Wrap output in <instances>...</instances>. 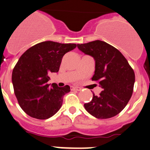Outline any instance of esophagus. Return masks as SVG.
<instances>
[{
    "instance_id": "1",
    "label": "esophagus",
    "mask_w": 150,
    "mask_h": 150,
    "mask_svg": "<svg viewBox=\"0 0 150 150\" xmlns=\"http://www.w3.org/2000/svg\"><path fill=\"white\" fill-rule=\"evenodd\" d=\"M71 91H81V88L80 87H74V86H71Z\"/></svg>"
}]
</instances>
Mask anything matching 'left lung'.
Returning <instances> with one entry per match:
<instances>
[{
    "label": "left lung",
    "mask_w": 150,
    "mask_h": 150,
    "mask_svg": "<svg viewBox=\"0 0 150 150\" xmlns=\"http://www.w3.org/2000/svg\"><path fill=\"white\" fill-rule=\"evenodd\" d=\"M79 49L95 60L92 81L99 82L102 91L93 94L91 101L84 104L86 110L98 119H109L120 113L133 93L135 75L122 53L104 41L77 44Z\"/></svg>",
    "instance_id": "8db88e82"
}]
</instances>
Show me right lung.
Returning <instances> with one entry per match:
<instances>
[{"label": "right lung", "instance_id": "right-lung-1", "mask_svg": "<svg viewBox=\"0 0 150 150\" xmlns=\"http://www.w3.org/2000/svg\"><path fill=\"white\" fill-rule=\"evenodd\" d=\"M76 47L75 43L43 41L29 48L18 59L13 70V86L19 105L30 117L46 120L62 107L70 87H59L56 83L50 86L47 82L50 74L59 71L64 54Z\"/></svg>", "mask_w": 150, "mask_h": 150}]
</instances>
